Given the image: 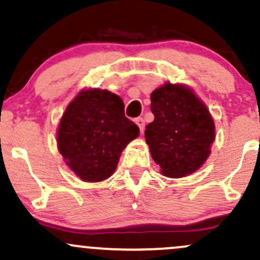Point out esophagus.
<instances>
[{
    "label": "esophagus",
    "mask_w": 260,
    "mask_h": 260,
    "mask_svg": "<svg viewBox=\"0 0 260 260\" xmlns=\"http://www.w3.org/2000/svg\"><path fill=\"white\" fill-rule=\"evenodd\" d=\"M134 122H136L137 126L139 127L140 132H143V131H144V127H145V121L143 120L142 117H138V118H136V120H134Z\"/></svg>",
    "instance_id": "obj_1"
}]
</instances>
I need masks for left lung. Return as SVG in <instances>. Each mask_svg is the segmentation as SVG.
I'll return each mask as SVG.
<instances>
[{
  "label": "left lung",
  "instance_id": "8db88e82",
  "mask_svg": "<svg viewBox=\"0 0 260 260\" xmlns=\"http://www.w3.org/2000/svg\"><path fill=\"white\" fill-rule=\"evenodd\" d=\"M154 121L145 142L161 174L170 178L192 175L204 165L215 140V123L207 105L189 86L166 82L151 92Z\"/></svg>",
  "mask_w": 260,
  "mask_h": 260
}]
</instances>
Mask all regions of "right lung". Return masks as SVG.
<instances>
[{
    "label": "right lung",
    "mask_w": 260,
    "mask_h": 260,
    "mask_svg": "<svg viewBox=\"0 0 260 260\" xmlns=\"http://www.w3.org/2000/svg\"><path fill=\"white\" fill-rule=\"evenodd\" d=\"M138 136L118 95L85 88L66 107L56 140L66 165L82 181L95 183L111 177L123 149Z\"/></svg>",
    "instance_id": "add662e5"
}]
</instances>
